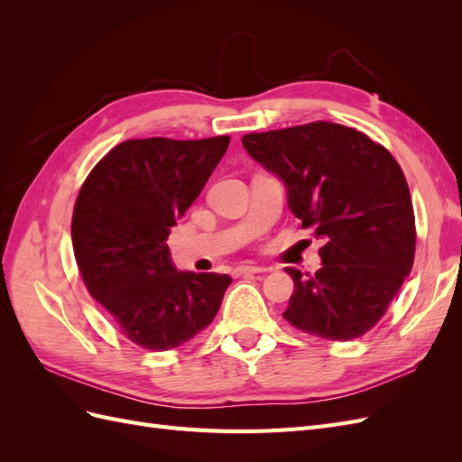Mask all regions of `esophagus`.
I'll list each match as a JSON object with an SVG mask.
<instances>
[{"mask_svg":"<svg viewBox=\"0 0 462 462\" xmlns=\"http://www.w3.org/2000/svg\"><path fill=\"white\" fill-rule=\"evenodd\" d=\"M236 275H250V273H263L268 268H262V265H241V268L235 270Z\"/></svg>","mask_w":462,"mask_h":462,"instance_id":"34e87169","label":"esophagus"}]
</instances>
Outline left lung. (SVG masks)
<instances>
[{
	"label": "left lung",
	"instance_id": "8db88e82",
	"mask_svg": "<svg viewBox=\"0 0 462 462\" xmlns=\"http://www.w3.org/2000/svg\"><path fill=\"white\" fill-rule=\"evenodd\" d=\"M241 143L282 179L302 229L324 241L314 275L285 268L295 291L283 318L319 339L365 335L414 262V209L399 163L365 133L328 121L250 133Z\"/></svg>",
	"mask_w": 462,
	"mask_h": 462
}]
</instances>
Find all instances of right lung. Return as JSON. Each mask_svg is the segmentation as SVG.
I'll list each match as a JSON object with an SVG mask.
<instances>
[{
  "label": "right lung",
  "mask_w": 462,
  "mask_h": 462,
  "mask_svg": "<svg viewBox=\"0 0 462 462\" xmlns=\"http://www.w3.org/2000/svg\"><path fill=\"white\" fill-rule=\"evenodd\" d=\"M229 146L202 141H125L96 163L71 223L90 295L138 346L170 351L209 326L231 285L226 273L180 272L165 241Z\"/></svg>",
  "instance_id": "1"
}]
</instances>
